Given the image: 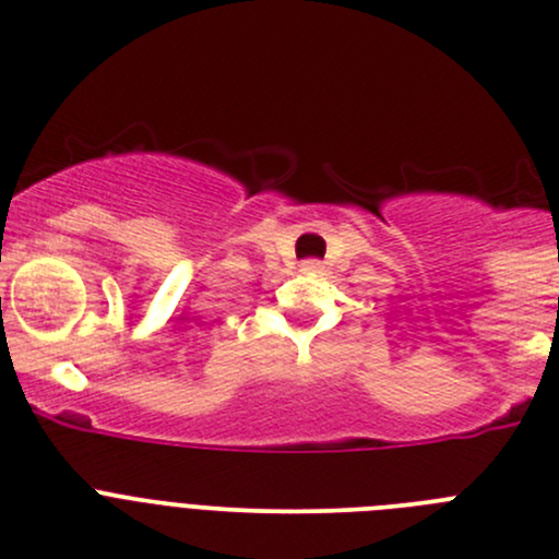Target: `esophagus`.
Wrapping results in <instances>:
<instances>
[{
  "instance_id": "obj_1",
  "label": "esophagus",
  "mask_w": 559,
  "mask_h": 559,
  "mask_svg": "<svg viewBox=\"0 0 559 559\" xmlns=\"http://www.w3.org/2000/svg\"><path fill=\"white\" fill-rule=\"evenodd\" d=\"M302 270H305V273H319V270H321V262H319V260H308V262H302Z\"/></svg>"
}]
</instances>
